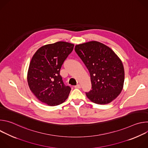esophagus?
Here are the masks:
<instances>
[{
    "instance_id": "34e87169",
    "label": "esophagus",
    "mask_w": 148,
    "mask_h": 148,
    "mask_svg": "<svg viewBox=\"0 0 148 148\" xmlns=\"http://www.w3.org/2000/svg\"><path fill=\"white\" fill-rule=\"evenodd\" d=\"M75 88H81V85H80L79 84H78L77 86H75Z\"/></svg>"
}]
</instances>
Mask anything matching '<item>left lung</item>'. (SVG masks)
I'll list each match as a JSON object with an SVG mask.
<instances>
[{
    "label": "left lung",
    "mask_w": 148,
    "mask_h": 148,
    "mask_svg": "<svg viewBox=\"0 0 148 148\" xmlns=\"http://www.w3.org/2000/svg\"><path fill=\"white\" fill-rule=\"evenodd\" d=\"M88 70L92 90L87 98L97 104H107L121 94L125 79L122 62L108 46L97 41L77 45L74 49Z\"/></svg>",
    "instance_id": "1"
}]
</instances>
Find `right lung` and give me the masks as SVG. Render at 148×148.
Returning <instances> with one entry per match:
<instances>
[{
  "mask_svg": "<svg viewBox=\"0 0 148 148\" xmlns=\"http://www.w3.org/2000/svg\"><path fill=\"white\" fill-rule=\"evenodd\" d=\"M74 46L58 41L41 46L32 58L27 75L29 88L39 101L49 106L62 103L69 95L71 88L64 85L60 71Z\"/></svg>",
  "mask_w": 148,
  "mask_h": 148,
  "instance_id": "right-lung-1",
  "label": "right lung"
}]
</instances>
